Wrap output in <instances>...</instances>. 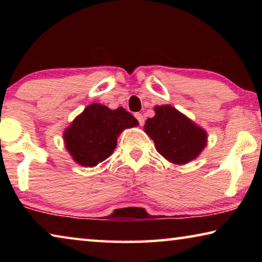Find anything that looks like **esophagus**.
Masks as SVG:
<instances>
[{
	"label": "esophagus",
	"mask_w": 262,
	"mask_h": 262,
	"mask_svg": "<svg viewBox=\"0 0 262 262\" xmlns=\"http://www.w3.org/2000/svg\"><path fill=\"white\" fill-rule=\"evenodd\" d=\"M135 118L137 119V121H139V125L140 126H143V123H144L143 115H142L141 113H135Z\"/></svg>",
	"instance_id": "esophagus-1"
}]
</instances>
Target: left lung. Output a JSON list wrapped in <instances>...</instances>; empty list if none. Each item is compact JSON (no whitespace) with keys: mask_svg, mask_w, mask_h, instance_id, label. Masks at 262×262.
I'll return each instance as SVG.
<instances>
[{"mask_svg":"<svg viewBox=\"0 0 262 262\" xmlns=\"http://www.w3.org/2000/svg\"><path fill=\"white\" fill-rule=\"evenodd\" d=\"M144 132L168 162L183 165L196 158L207 145V133L171 105L156 106Z\"/></svg>","mask_w":262,"mask_h":262,"instance_id":"1","label":"left lung"}]
</instances>
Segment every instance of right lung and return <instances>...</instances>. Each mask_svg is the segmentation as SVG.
<instances>
[{
    "label": "right lung",
    "mask_w": 262,
    "mask_h": 262,
    "mask_svg": "<svg viewBox=\"0 0 262 262\" xmlns=\"http://www.w3.org/2000/svg\"><path fill=\"white\" fill-rule=\"evenodd\" d=\"M137 125L125 108L110 110L105 105L91 104L64 130L66 148L79 165L94 167L112 155L123 129Z\"/></svg>",
    "instance_id": "right-lung-1"
}]
</instances>
